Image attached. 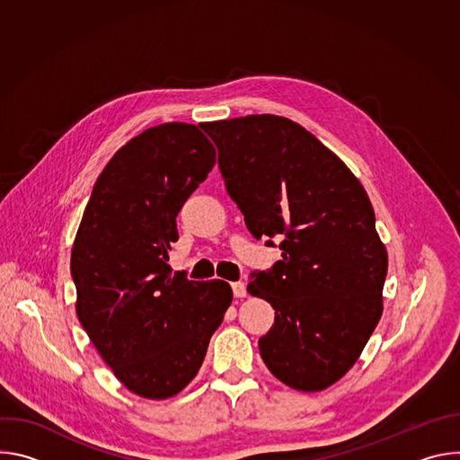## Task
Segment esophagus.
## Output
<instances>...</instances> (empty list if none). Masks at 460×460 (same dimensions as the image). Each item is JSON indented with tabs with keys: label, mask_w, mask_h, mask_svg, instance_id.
<instances>
[{
	"label": "esophagus",
	"mask_w": 460,
	"mask_h": 460,
	"mask_svg": "<svg viewBox=\"0 0 460 460\" xmlns=\"http://www.w3.org/2000/svg\"><path fill=\"white\" fill-rule=\"evenodd\" d=\"M231 288H233V295H234L236 298H243V296L247 295V291H245V284H243V282H233V284H231Z\"/></svg>",
	"instance_id": "34e87169"
}]
</instances>
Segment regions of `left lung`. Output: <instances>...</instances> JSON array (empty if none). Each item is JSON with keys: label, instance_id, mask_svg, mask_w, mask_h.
<instances>
[{"label": "left lung", "instance_id": "1", "mask_svg": "<svg viewBox=\"0 0 460 460\" xmlns=\"http://www.w3.org/2000/svg\"><path fill=\"white\" fill-rule=\"evenodd\" d=\"M204 130L251 234L284 238L282 260L247 284L275 309L258 341L261 360L296 391L330 387L355 366L384 309L387 252L367 192L289 118L251 114Z\"/></svg>", "mask_w": 460, "mask_h": 460}]
</instances>
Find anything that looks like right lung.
<instances>
[{"instance_id":"right-lung-1","label":"right lung","mask_w":460,"mask_h":460,"mask_svg":"<svg viewBox=\"0 0 460 460\" xmlns=\"http://www.w3.org/2000/svg\"><path fill=\"white\" fill-rule=\"evenodd\" d=\"M215 162L192 123L144 130L98 176L73 243L78 320L114 376L144 399H171L196 376L233 302L227 282L187 280L167 266L176 217Z\"/></svg>"}]
</instances>
